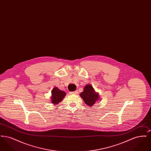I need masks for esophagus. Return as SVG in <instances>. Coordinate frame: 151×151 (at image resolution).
Listing matches in <instances>:
<instances>
[{
	"label": "esophagus",
	"mask_w": 151,
	"mask_h": 151,
	"mask_svg": "<svg viewBox=\"0 0 151 151\" xmlns=\"http://www.w3.org/2000/svg\"><path fill=\"white\" fill-rule=\"evenodd\" d=\"M70 94H78V91H74V92H70Z\"/></svg>",
	"instance_id": "esophagus-1"
}]
</instances>
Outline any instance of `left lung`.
Segmentation results:
<instances>
[{
  "label": "left lung",
  "mask_w": 151,
  "mask_h": 151,
  "mask_svg": "<svg viewBox=\"0 0 151 151\" xmlns=\"http://www.w3.org/2000/svg\"><path fill=\"white\" fill-rule=\"evenodd\" d=\"M80 96L87 105L90 106H93L99 98L98 93L94 92L93 87L90 84L86 86L83 92L80 93Z\"/></svg>",
  "instance_id": "obj_1"
}]
</instances>
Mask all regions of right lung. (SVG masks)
Returning a JSON list of instances; mask_svg holds the SVG:
<instances>
[{"label": "right lung", "instance_id": "obj_1", "mask_svg": "<svg viewBox=\"0 0 151 151\" xmlns=\"http://www.w3.org/2000/svg\"><path fill=\"white\" fill-rule=\"evenodd\" d=\"M52 96H51V102L52 104H58L63 99L65 96V93L64 91L59 90L57 87H55L52 90Z\"/></svg>", "mask_w": 151, "mask_h": 151}]
</instances>
